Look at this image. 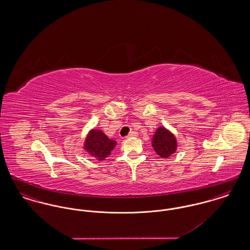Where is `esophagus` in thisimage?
<instances>
[{"mask_svg": "<svg viewBox=\"0 0 250 250\" xmlns=\"http://www.w3.org/2000/svg\"><path fill=\"white\" fill-rule=\"evenodd\" d=\"M134 137H138V133H137V132H135V131H132V132L129 133L128 138H134Z\"/></svg>", "mask_w": 250, "mask_h": 250, "instance_id": "1", "label": "esophagus"}]
</instances>
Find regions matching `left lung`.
<instances>
[{
  "mask_svg": "<svg viewBox=\"0 0 250 250\" xmlns=\"http://www.w3.org/2000/svg\"><path fill=\"white\" fill-rule=\"evenodd\" d=\"M152 146L155 153L162 158H167L177 151L175 135L164 126H159L152 138Z\"/></svg>",
  "mask_w": 250,
  "mask_h": 250,
  "instance_id": "left-lung-1",
  "label": "left lung"
}]
</instances>
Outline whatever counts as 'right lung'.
Segmentation results:
<instances>
[{"mask_svg": "<svg viewBox=\"0 0 250 250\" xmlns=\"http://www.w3.org/2000/svg\"><path fill=\"white\" fill-rule=\"evenodd\" d=\"M116 144L117 142L110 140L103 131L93 128L86 135L83 149L90 156L102 161L110 155Z\"/></svg>", "mask_w": 250, "mask_h": 250, "instance_id": "add662e5", "label": "right lung"}]
</instances>
